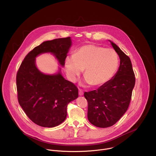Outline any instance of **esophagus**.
Returning a JSON list of instances; mask_svg holds the SVG:
<instances>
[{
    "label": "esophagus",
    "mask_w": 156,
    "mask_h": 156,
    "mask_svg": "<svg viewBox=\"0 0 156 156\" xmlns=\"http://www.w3.org/2000/svg\"><path fill=\"white\" fill-rule=\"evenodd\" d=\"M79 95L80 96H83V93L81 90H79Z\"/></svg>",
    "instance_id": "34e87169"
}]
</instances>
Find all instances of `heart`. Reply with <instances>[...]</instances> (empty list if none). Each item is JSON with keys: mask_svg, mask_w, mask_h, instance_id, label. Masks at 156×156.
Listing matches in <instances>:
<instances>
[{"mask_svg": "<svg viewBox=\"0 0 156 156\" xmlns=\"http://www.w3.org/2000/svg\"><path fill=\"white\" fill-rule=\"evenodd\" d=\"M118 66V56L114 50L93 44L80 47L65 60L66 72L71 81L76 80L84 69L86 82L94 87L108 82L115 75Z\"/></svg>", "mask_w": 156, "mask_h": 156, "instance_id": "heart-1", "label": "heart"}]
</instances>
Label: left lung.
Listing matches in <instances>:
<instances>
[{
    "instance_id": "obj_1",
    "label": "left lung",
    "mask_w": 156,
    "mask_h": 156,
    "mask_svg": "<svg viewBox=\"0 0 156 156\" xmlns=\"http://www.w3.org/2000/svg\"><path fill=\"white\" fill-rule=\"evenodd\" d=\"M109 41L120 58L118 72L96 90L84 93L88 103L89 121L103 128L114 125L123 116L129 107L135 85V76L129 56Z\"/></svg>"
}]
</instances>
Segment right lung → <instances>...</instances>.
<instances>
[{
  "label": "right lung",
  "instance_id": "obj_1",
  "mask_svg": "<svg viewBox=\"0 0 156 156\" xmlns=\"http://www.w3.org/2000/svg\"><path fill=\"white\" fill-rule=\"evenodd\" d=\"M72 45L70 37L44 41L27 55L17 74L19 103L27 116L36 124L53 127L66 118L68 103L78 97L73 83L65 80L59 67L57 73L45 74L36 66V57L50 53L63 67Z\"/></svg>",
  "mask_w": 156,
  "mask_h": 156
}]
</instances>
